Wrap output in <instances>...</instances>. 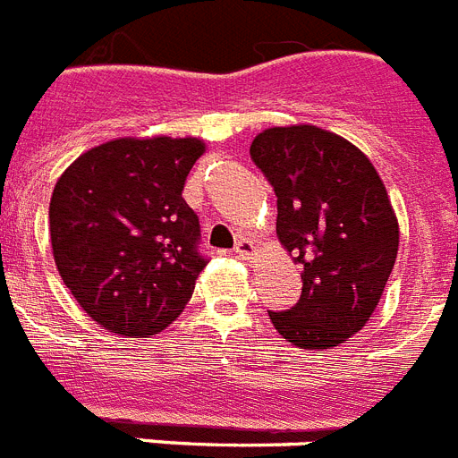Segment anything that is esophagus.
<instances>
[{"mask_svg": "<svg viewBox=\"0 0 458 458\" xmlns=\"http://www.w3.org/2000/svg\"><path fill=\"white\" fill-rule=\"evenodd\" d=\"M256 251H259V247L253 244V240H249V237H242V240H237L235 244V253L240 256V259H251V256H256Z\"/></svg>", "mask_w": 458, "mask_h": 458, "instance_id": "1", "label": "esophagus"}]
</instances>
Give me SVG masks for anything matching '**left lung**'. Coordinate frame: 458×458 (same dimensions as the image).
<instances>
[{
	"instance_id": "obj_1",
	"label": "left lung",
	"mask_w": 458,
	"mask_h": 458,
	"mask_svg": "<svg viewBox=\"0 0 458 458\" xmlns=\"http://www.w3.org/2000/svg\"><path fill=\"white\" fill-rule=\"evenodd\" d=\"M251 160L276 195V237L302 267V293L267 312L301 349H333L372 317L398 256V218L368 156L317 125L267 128Z\"/></svg>"
}]
</instances>
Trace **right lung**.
<instances>
[{"instance_id":"right-lung-1","label":"right lung","mask_w":458,"mask_h":458,"mask_svg":"<svg viewBox=\"0 0 458 458\" xmlns=\"http://www.w3.org/2000/svg\"><path fill=\"white\" fill-rule=\"evenodd\" d=\"M202 153L198 137H123L79 156L57 179L48 207L57 272L109 333L156 335L191 301L207 259L182 191Z\"/></svg>"}]
</instances>
